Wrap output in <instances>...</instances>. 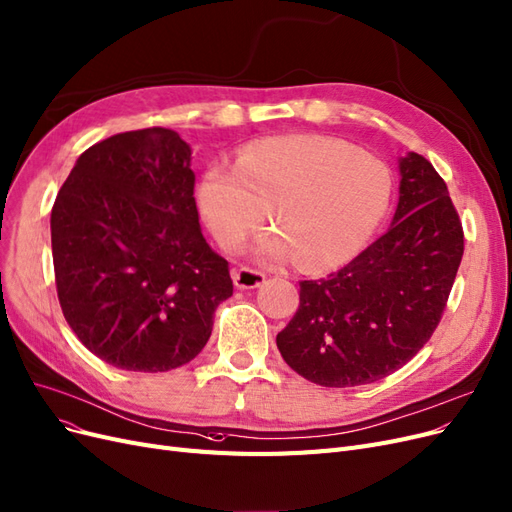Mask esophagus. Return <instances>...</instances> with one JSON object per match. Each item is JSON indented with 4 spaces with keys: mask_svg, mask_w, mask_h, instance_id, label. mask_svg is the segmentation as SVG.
<instances>
[{
    "mask_svg": "<svg viewBox=\"0 0 512 512\" xmlns=\"http://www.w3.org/2000/svg\"><path fill=\"white\" fill-rule=\"evenodd\" d=\"M264 279H267V275L260 273V271H254L250 267H241V269L233 271V281H235V286L239 290L258 288V286L264 284Z\"/></svg>",
    "mask_w": 512,
    "mask_h": 512,
    "instance_id": "34e87169",
    "label": "esophagus"
}]
</instances>
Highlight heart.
<instances>
[{
	"instance_id": "obj_1",
	"label": "heart",
	"mask_w": 512,
	"mask_h": 512,
	"mask_svg": "<svg viewBox=\"0 0 512 512\" xmlns=\"http://www.w3.org/2000/svg\"><path fill=\"white\" fill-rule=\"evenodd\" d=\"M394 199V175L358 146L324 135L260 137L237 163L211 161L197 184L199 211L226 252H239L271 207L277 222L260 260L324 271L356 258Z\"/></svg>"
}]
</instances>
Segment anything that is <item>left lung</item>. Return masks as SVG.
I'll use <instances>...</instances> for the list:
<instances>
[{
  "instance_id": "obj_1",
  "label": "left lung",
  "mask_w": 512,
  "mask_h": 512,
  "mask_svg": "<svg viewBox=\"0 0 512 512\" xmlns=\"http://www.w3.org/2000/svg\"><path fill=\"white\" fill-rule=\"evenodd\" d=\"M390 231L326 279L301 281V305L277 334L292 370L324 387L379 381L428 343L464 254L445 180L421 154L398 161Z\"/></svg>"
}]
</instances>
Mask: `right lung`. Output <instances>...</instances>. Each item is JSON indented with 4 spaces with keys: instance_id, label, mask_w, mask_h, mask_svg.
<instances>
[{
    "instance_id": "right-lung-1",
    "label": "right lung",
    "mask_w": 512,
    "mask_h": 512,
    "mask_svg": "<svg viewBox=\"0 0 512 512\" xmlns=\"http://www.w3.org/2000/svg\"><path fill=\"white\" fill-rule=\"evenodd\" d=\"M190 154L163 127L112 135L80 154L52 205L65 320L91 354L122 370L188 364L233 296L228 262L201 233Z\"/></svg>"
}]
</instances>
